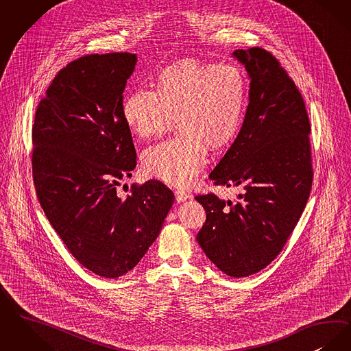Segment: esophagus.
<instances>
[{
    "mask_svg": "<svg viewBox=\"0 0 351 351\" xmlns=\"http://www.w3.org/2000/svg\"><path fill=\"white\" fill-rule=\"evenodd\" d=\"M175 197H176V201H178V202H184V201H186L188 198H191V195L186 193V192H184V191H176V192H175Z\"/></svg>",
    "mask_w": 351,
    "mask_h": 351,
    "instance_id": "34e87169",
    "label": "esophagus"
}]
</instances>
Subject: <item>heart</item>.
<instances>
[{"mask_svg":"<svg viewBox=\"0 0 351 351\" xmlns=\"http://www.w3.org/2000/svg\"><path fill=\"white\" fill-rule=\"evenodd\" d=\"M154 91L136 90L123 103V119L140 140L169 132L179 137L143 154L145 172L160 182L185 188L205 166L208 149L223 150L243 125L248 82L235 65L184 58L156 74Z\"/></svg>","mask_w":351,"mask_h":351,"instance_id":"heart-1","label":"heart"}]
</instances>
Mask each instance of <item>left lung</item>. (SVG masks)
<instances>
[{"instance_id": "8db88e82", "label": "left lung", "mask_w": 351, "mask_h": 351, "mask_svg": "<svg viewBox=\"0 0 351 351\" xmlns=\"http://www.w3.org/2000/svg\"><path fill=\"white\" fill-rule=\"evenodd\" d=\"M232 56L250 75V103L238 137L209 178L240 189L239 201L196 196L206 211L197 241L221 271L240 278L280 254L306 208L313 172L308 114L294 81L263 48Z\"/></svg>"}]
</instances>
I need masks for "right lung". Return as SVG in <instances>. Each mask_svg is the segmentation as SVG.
Here are the masks:
<instances>
[{
  "mask_svg": "<svg viewBox=\"0 0 351 351\" xmlns=\"http://www.w3.org/2000/svg\"><path fill=\"white\" fill-rule=\"evenodd\" d=\"M134 53L87 55L57 73L32 125V176L49 223L73 257L104 278L124 276L159 235L173 204L149 180L117 195L136 169L123 119V93Z\"/></svg>",
  "mask_w": 351,
  "mask_h": 351,
  "instance_id": "add662e5",
  "label": "right lung"
}]
</instances>
